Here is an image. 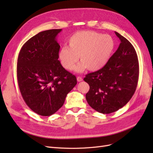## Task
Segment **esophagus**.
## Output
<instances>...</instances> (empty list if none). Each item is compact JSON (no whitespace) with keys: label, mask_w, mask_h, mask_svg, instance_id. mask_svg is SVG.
I'll list each match as a JSON object with an SVG mask.
<instances>
[{"label":"esophagus","mask_w":153,"mask_h":153,"mask_svg":"<svg viewBox=\"0 0 153 153\" xmlns=\"http://www.w3.org/2000/svg\"><path fill=\"white\" fill-rule=\"evenodd\" d=\"M76 79H77V81H78V82H81V81L83 80V78H82L81 76H77Z\"/></svg>","instance_id":"esophagus-1"}]
</instances>
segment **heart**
<instances>
[{"label":"heart","instance_id":"obj_1","mask_svg":"<svg viewBox=\"0 0 153 153\" xmlns=\"http://www.w3.org/2000/svg\"><path fill=\"white\" fill-rule=\"evenodd\" d=\"M69 47H63L59 52L62 66L72 70L78 61H82L75 68L77 72L85 69L96 71L103 68L112 56L115 42L112 36L93 30H82L74 34L68 41Z\"/></svg>","mask_w":153,"mask_h":153}]
</instances>
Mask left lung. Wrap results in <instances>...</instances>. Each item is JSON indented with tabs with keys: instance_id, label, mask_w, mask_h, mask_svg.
I'll return each mask as SVG.
<instances>
[{
	"instance_id": "1",
	"label": "left lung",
	"mask_w": 153,
	"mask_h": 153,
	"mask_svg": "<svg viewBox=\"0 0 153 153\" xmlns=\"http://www.w3.org/2000/svg\"><path fill=\"white\" fill-rule=\"evenodd\" d=\"M115 33L121 40L116 52L103 68L84 78L90 87L85 95L87 103L104 114L114 112L127 104L136 91L139 75L133 46L118 32Z\"/></svg>"
}]
</instances>
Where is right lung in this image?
Wrapping results in <instances>:
<instances>
[{
	"instance_id": "add662e5",
	"label": "right lung",
	"mask_w": 153,
	"mask_h": 153,
	"mask_svg": "<svg viewBox=\"0 0 153 153\" xmlns=\"http://www.w3.org/2000/svg\"><path fill=\"white\" fill-rule=\"evenodd\" d=\"M62 29L39 32L22 46L17 61V79L25 103L36 114L50 116L62 107L76 84V76L58 60L56 36Z\"/></svg>"
}]
</instances>
